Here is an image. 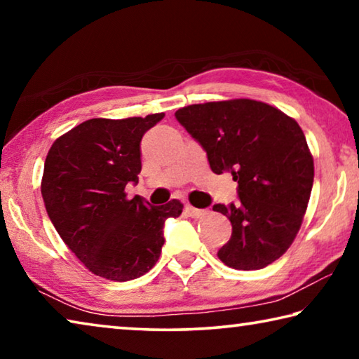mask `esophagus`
<instances>
[{
	"label": "esophagus",
	"mask_w": 359,
	"mask_h": 359,
	"mask_svg": "<svg viewBox=\"0 0 359 359\" xmlns=\"http://www.w3.org/2000/svg\"><path fill=\"white\" fill-rule=\"evenodd\" d=\"M185 212L190 217H193V218H199V217H204L205 214H208V210L205 209H196V208H193V205H185Z\"/></svg>",
	"instance_id": "esophagus-1"
}]
</instances>
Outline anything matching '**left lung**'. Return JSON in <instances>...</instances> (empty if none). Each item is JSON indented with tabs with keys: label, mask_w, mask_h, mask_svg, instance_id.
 <instances>
[{
	"label": "left lung",
	"mask_w": 359,
	"mask_h": 359,
	"mask_svg": "<svg viewBox=\"0 0 359 359\" xmlns=\"http://www.w3.org/2000/svg\"><path fill=\"white\" fill-rule=\"evenodd\" d=\"M179 123L203 145L215 174L238 182V204H215L233 224L218 250L239 271L263 269L293 244L313 185V158L294 118L266 102L239 98L179 109Z\"/></svg>",
	"instance_id": "obj_1"
}]
</instances>
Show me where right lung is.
Here are the masks:
<instances>
[{
    "label": "right lung",
    "instance_id": "right-lung-1",
    "mask_svg": "<svg viewBox=\"0 0 359 359\" xmlns=\"http://www.w3.org/2000/svg\"><path fill=\"white\" fill-rule=\"evenodd\" d=\"M163 117L90 118L60 136L47 154L41 193L48 218L83 266L107 280L149 272L165 244V220L184 209L177 199L150 205L125 193L139 180L144 133Z\"/></svg>",
    "mask_w": 359,
    "mask_h": 359
}]
</instances>
